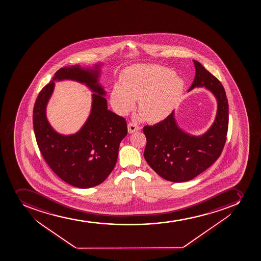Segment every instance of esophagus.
<instances>
[{"label":"esophagus","mask_w":261,"mask_h":261,"mask_svg":"<svg viewBox=\"0 0 261 261\" xmlns=\"http://www.w3.org/2000/svg\"><path fill=\"white\" fill-rule=\"evenodd\" d=\"M127 129H128L129 134H133V133L136 132L140 130V126H138L137 124L134 123V122H129L127 125Z\"/></svg>","instance_id":"esophagus-1"}]
</instances>
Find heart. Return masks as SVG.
Wrapping results in <instances>:
<instances>
[{
	"label": "heart",
	"mask_w": 261,
	"mask_h": 261,
	"mask_svg": "<svg viewBox=\"0 0 261 261\" xmlns=\"http://www.w3.org/2000/svg\"><path fill=\"white\" fill-rule=\"evenodd\" d=\"M185 82L173 70L159 65H139L124 75L121 85L114 86L111 101L114 109L126 115L139 100V111L149 122L168 117L180 98Z\"/></svg>",
	"instance_id": "b5f03b06"
}]
</instances>
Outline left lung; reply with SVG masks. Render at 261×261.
<instances>
[{
  "mask_svg": "<svg viewBox=\"0 0 261 261\" xmlns=\"http://www.w3.org/2000/svg\"><path fill=\"white\" fill-rule=\"evenodd\" d=\"M196 75L189 91L205 88L216 98L214 123L203 135L186 133L176 122L174 111L163 121L143 128L146 137L144 156L150 168L166 180L186 182L206 170L220 158L225 146L229 122V106L220 81L193 60Z\"/></svg>",
  "mask_w": 261,
  "mask_h": 261,
  "instance_id": "1",
  "label": "left lung"
}]
</instances>
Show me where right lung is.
I'll use <instances>...</instances> for the list:
<instances>
[{"label":"right lung","mask_w":261,"mask_h":261,"mask_svg":"<svg viewBox=\"0 0 261 261\" xmlns=\"http://www.w3.org/2000/svg\"><path fill=\"white\" fill-rule=\"evenodd\" d=\"M102 64L93 68L75 65L61 68L41 89L33 109L34 132L41 155L62 180L78 188H91L106 180L113 170L119 145L127 134L126 120L109 111L106 91L98 83ZM75 80L93 92L90 116L75 134L56 133L49 125L45 110L55 81Z\"/></svg>","instance_id":"add662e5"}]
</instances>
